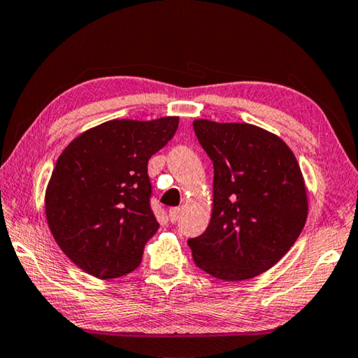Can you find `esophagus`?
Returning <instances> with one entry per match:
<instances>
[{
  "label": "esophagus",
  "mask_w": 358,
  "mask_h": 358,
  "mask_svg": "<svg viewBox=\"0 0 358 358\" xmlns=\"http://www.w3.org/2000/svg\"><path fill=\"white\" fill-rule=\"evenodd\" d=\"M180 215H181V210H180V208H177V207L169 210V220H171L172 222L178 221V220H180Z\"/></svg>",
  "instance_id": "esophagus-1"
}]
</instances>
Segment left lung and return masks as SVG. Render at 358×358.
<instances>
[{
    "instance_id": "left-lung-1",
    "label": "left lung",
    "mask_w": 358,
    "mask_h": 358,
    "mask_svg": "<svg viewBox=\"0 0 358 358\" xmlns=\"http://www.w3.org/2000/svg\"><path fill=\"white\" fill-rule=\"evenodd\" d=\"M192 128L215 169L210 224L187 241L192 259L217 280H250L281 260L305 227L299 161L281 137L259 126L199 118Z\"/></svg>"
}]
</instances>
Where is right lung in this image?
Returning <instances> with one entry per match:
<instances>
[{
  "mask_svg": "<svg viewBox=\"0 0 358 358\" xmlns=\"http://www.w3.org/2000/svg\"><path fill=\"white\" fill-rule=\"evenodd\" d=\"M178 117L110 120L83 131L59 155L45 189L48 229L78 268L112 280L141 265L157 224L148 159L173 137Z\"/></svg>",
  "mask_w": 358,
  "mask_h": 358,
  "instance_id": "obj_1",
  "label": "right lung"
}]
</instances>
